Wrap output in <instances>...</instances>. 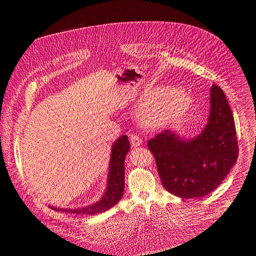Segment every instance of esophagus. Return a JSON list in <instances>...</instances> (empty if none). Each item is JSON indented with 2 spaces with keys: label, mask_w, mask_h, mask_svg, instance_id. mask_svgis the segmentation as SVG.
Returning a JSON list of instances; mask_svg holds the SVG:
<instances>
[{
  "label": "esophagus",
  "mask_w": 256,
  "mask_h": 256,
  "mask_svg": "<svg viewBox=\"0 0 256 256\" xmlns=\"http://www.w3.org/2000/svg\"><path fill=\"white\" fill-rule=\"evenodd\" d=\"M130 140L132 146H134V147H138V146H140L142 144V139L137 134H132Z\"/></svg>",
  "instance_id": "esophagus-1"
}]
</instances>
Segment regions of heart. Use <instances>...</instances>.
<instances>
[{
  "label": "heart",
  "mask_w": 256,
  "mask_h": 256,
  "mask_svg": "<svg viewBox=\"0 0 256 256\" xmlns=\"http://www.w3.org/2000/svg\"><path fill=\"white\" fill-rule=\"evenodd\" d=\"M190 103V96L181 90H162L140 103L142 122L149 128L166 126L188 108Z\"/></svg>",
  "instance_id": "b5f03b06"
}]
</instances>
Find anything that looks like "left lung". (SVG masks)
<instances>
[{
	"instance_id": "8db88e82",
	"label": "left lung",
	"mask_w": 256,
	"mask_h": 256,
	"mask_svg": "<svg viewBox=\"0 0 256 256\" xmlns=\"http://www.w3.org/2000/svg\"><path fill=\"white\" fill-rule=\"evenodd\" d=\"M208 122L192 139L164 130L148 141L164 188L182 198H202L221 184L236 162L239 147L224 90L210 88Z\"/></svg>"
}]
</instances>
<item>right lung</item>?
I'll return each mask as SVG.
<instances>
[{
  "instance_id": "1",
  "label": "right lung",
  "mask_w": 256,
  "mask_h": 256,
  "mask_svg": "<svg viewBox=\"0 0 256 256\" xmlns=\"http://www.w3.org/2000/svg\"><path fill=\"white\" fill-rule=\"evenodd\" d=\"M130 149V145L128 140V136L126 134L119 137L112 145L107 186L104 194L100 196L98 202H94L92 205L77 209L56 208L54 206H51V209L66 213L94 215L103 213L115 206L119 200L122 198L124 192V160Z\"/></svg>"
}]
</instances>
